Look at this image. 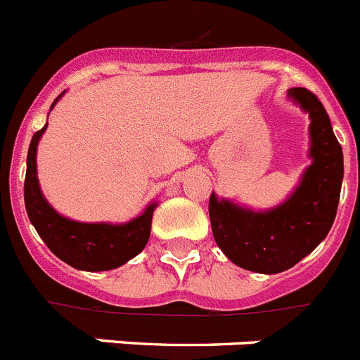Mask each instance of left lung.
Returning a JSON list of instances; mask_svg holds the SVG:
<instances>
[{"label": "left lung", "instance_id": "left-lung-1", "mask_svg": "<svg viewBox=\"0 0 360 360\" xmlns=\"http://www.w3.org/2000/svg\"><path fill=\"white\" fill-rule=\"evenodd\" d=\"M288 98L304 113L310 126L308 157L288 198L265 211H254L212 193L209 216L214 240L234 265L259 274L292 269L326 238L337 214L345 164L330 117L307 88H290Z\"/></svg>", "mask_w": 360, "mask_h": 360}]
</instances>
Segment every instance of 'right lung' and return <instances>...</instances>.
<instances>
[{
    "mask_svg": "<svg viewBox=\"0 0 360 360\" xmlns=\"http://www.w3.org/2000/svg\"><path fill=\"white\" fill-rule=\"evenodd\" d=\"M65 95L63 91L50 106L52 110L57 101ZM49 122L44 124L36 135L32 136L27 157V176H25V207L30 224L36 227L41 240L59 259L70 266L86 272H103L122 266L129 259L144 250L151 234L153 212L158 203L151 202L144 212L124 224L108 221H75L59 214L44 198L37 178V144L46 131Z\"/></svg>",
    "mask_w": 360,
    "mask_h": 360,
    "instance_id": "add662e5",
    "label": "right lung"
}]
</instances>
